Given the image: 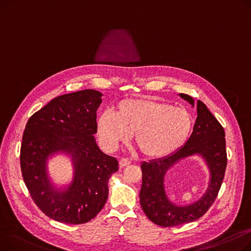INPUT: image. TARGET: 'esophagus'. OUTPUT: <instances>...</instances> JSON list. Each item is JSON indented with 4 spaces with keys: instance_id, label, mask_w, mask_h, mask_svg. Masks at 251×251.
Masks as SVG:
<instances>
[{
    "instance_id": "esophagus-1",
    "label": "esophagus",
    "mask_w": 251,
    "mask_h": 251,
    "mask_svg": "<svg viewBox=\"0 0 251 251\" xmlns=\"http://www.w3.org/2000/svg\"><path fill=\"white\" fill-rule=\"evenodd\" d=\"M119 165H120V167H127V166L130 165V162H129L128 159H125V157H123V159L119 161Z\"/></svg>"
}]
</instances>
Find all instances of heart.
Listing matches in <instances>:
<instances>
[{
	"label": "heart",
	"mask_w": 251,
	"mask_h": 251,
	"mask_svg": "<svg viewBox=\"0 0 251 251\" xmlns=\"http://www.w3.org/2000/svg\"><path fill=\"white\" fill-rule=\"evenodd\" d=\"M191 129L192 117L187 110L150 99L121 100L115 114L105 111L98 119V134L108 151H114L134 134L140 152L153 159L179 150Z\"/></svg>",
	"instance_id": "1"
}]
</instances>
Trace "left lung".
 <instances>
[{
	"label": "left lung",
	"mask_w": 251,
	"mask_h": 251,
	"mask_svg": "<svg viewBox=\"0 0 251 251\" xmlns=\"http://www.w3.org/2000/svg\"><path fill=\"white\" fill-rule=\"evenodd\" d=\"M180 97L194 104L193 99L188 95L181 94ZM194 153L201 154L209 165L210 186L200 201L186 207H177L166 199L163 177L174 163ZM140 167L142 171L140 204L144 214L152 223L162 227H174L199 220L215 202L225 176L227 167L225 131L206 105L199 100L197 118L187 142L173 154L150 163L144 162Z\"/></svg>",
	"instance_id": "obj_1"
}]
</instances>
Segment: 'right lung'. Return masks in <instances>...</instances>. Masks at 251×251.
I'll return each instance as SVG.
<instances>
[{
  "instance_id": "obj_1",
  "label": "right lung",
  "mask_w": 251,
  "mask_h": 251,
  "mask_svg": "<svg viewBox=\"0 0 251 251\" xmlns=\"http://www.w3.org/2000/svg\"><path fill=\"white\" fill-rule=\"evenodd\" d=\"M101 94L85 89L52 99L26 124L20 150L21 173L31 199L49 218L79 225L97 217L108 199V181L118 161L103 153L95 140ZM65 151L74 157L75 176L66 192L47 179V156Z\"/></svg>"
}]
</instances>
